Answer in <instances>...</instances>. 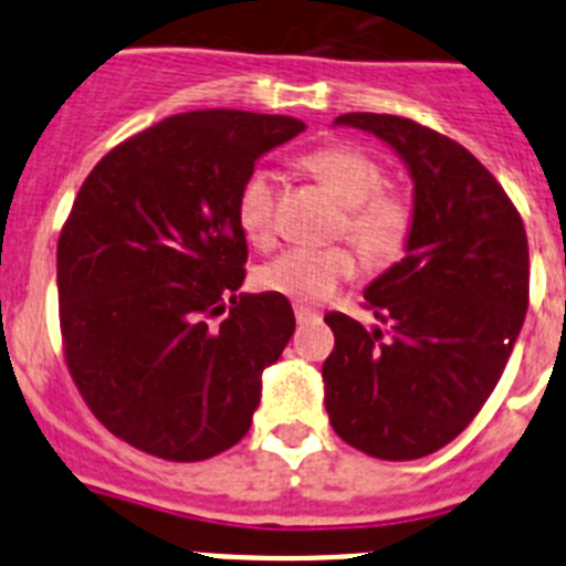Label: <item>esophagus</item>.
<instances>
[{
  "instance_id": "obj_1",
  "label": "esophagus",
  "mask_w": 566,
  "mask_h": 566,
  "mask_svg": "<svg viewBox=\"0 0 566 566\" xmlns=\"http://www.w3.org/2000/svg\"><path fill=\"white\" fill-rule=\"evenodd\" d=\"M294 317H297L300 326H308V323H319V312L306 306H294Z\"/></svg>"
}]
</instances>
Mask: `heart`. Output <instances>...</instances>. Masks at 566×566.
Returning <instances> with one entry per match:
<instances>
[{
    "label": "heart",
    "mask_w": 566,
    "mask_h": 566,
    "mask_svg": "<svg viewBox=\"0 0 566 566\" xmlns=\"http://www.w3.org/2000/svg\"><path fill=\"white\" fill-rule=\"evenodd\" d=\"M303 167L345 207L339 234L352 240L365 263H394L408 247L413 207L405 195L385 189V169L377 158L348 144L314 149ZM238 223L254 247H269L274 238L277 187L269 169H252L238 189ZM354 274V254L345 247L286 249L258 269L254 280L263 292L283 294L300 306H314L332 297Z\"/></svg>",
    "instance_id": "obj_1"
}]
</instances>
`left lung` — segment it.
<instances>
[{
	"instance_id": "1",
	"label": "left lung",
	"mask_w": 566,
	"mask_h": 566,
	"mask_svg": "<svg viewBox=\"0 0 566 566\" xmlns=\"http://www.w3.org/2000/svg\"><path fill=\"white\" fill-rule=\"evenodd\" d=\"M337 124L368 129L408 164L413 229L405 258L365 289L385 328L326 314V411L368 457L422 459L473 422L502 377L527 314V232L502 184L448 135L385 113Z\"/></svg>"
}]
</instances>
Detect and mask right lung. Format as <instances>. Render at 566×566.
Returning a JSON list of instances; mask_svg holds the SVG:
<instances>
[{"mask_svg":"<svg viewBox=\"0 0 566 566\" xmlns=\"http://www.w3.org/2000/svg\"><path fill=\"white\" fill-rule=\"evenodd\" d=\"M303 129L192 109L109 149L78 189L56 249L64 363L93 417L149 457L201 462L247 437L294 312L283 294H238L234 203L260 155Z\"/></svg>","mask_w":566,"mask_h":566,"instance_id":"right-lung-1","label":"right lung"}]
</instances>
